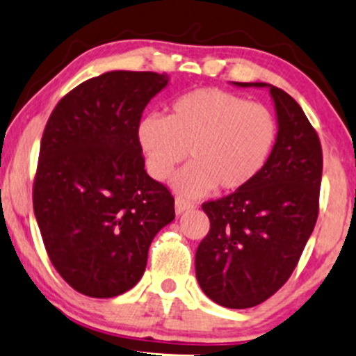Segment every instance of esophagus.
I'll list each match as a JSON object with an SVG mask.
<instances>
[{"mask_svg":"<svg viewBox=\"0 0 356 356\" xmlns=\"http://www.w3.org/2000/svg\"><path fill=\"white\" fill-rule=\"evenodd\" d=\"M192 207H194L192 204L182 201V199H175V214H177V216L184 214L186 211H191Z\"/></svg>","mask_w":356,"mask_h":356,"instance_id":"1","label":"esophagus"}]
</instances>
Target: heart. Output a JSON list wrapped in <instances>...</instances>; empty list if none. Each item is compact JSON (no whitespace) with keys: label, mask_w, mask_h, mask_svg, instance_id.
Listing matches in <instances>:
<instances>
[{"label":"heart","mask_w":356,"mask_h":356,"mask_svg":"<svg viewBox=\"0 0 356 356\" xmlns=\"http://www.w3.org/2000/svg\"><path fill=\"white\" fill-rule=\"evenodd\" d=\"M137 140L155 181L170 177L189 152L192 164L175 175L172 187L182 197L197 199L216 187H246L271 154L276 120L264 105L199 88L175 100L165 118H142Z\"/></svg>","instance_id":"1"}]
</instances>
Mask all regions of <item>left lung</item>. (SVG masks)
Segmentation results:
<instances>
[{"label": "left lung", "mask_w": 356, "mask_h": 356, "mask_svg": "<svg viewBox=\"0 0 356 356\" xmlns=\"http://www.w3.org/2000/svg\"><path fill=\"white\" fill-rule=\"evenodd\" d=\"M232 85L269 90L277 134L246 187L202 204L211 229L195 251V277L214 303L243 309L266 301L295 271L316 224L323 154L293 97L263 81Z\"/></svg>", "instance_id": "left-lung-1"}]
</instances>
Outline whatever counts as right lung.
<instances>
[{
    "label": "right lung",
    "mask_w": 356,
    "mask_h": 356,
    "mask_svg": "<svg viewBox=\"0 0 356 356\" xmlns=\"http://www.w3.org/2000/svg\"><path fill=\"white\" fill-rule=\"evenodd\" d=\"M169 75L115 70L58 102L44 127L33 211L50 261L85 296L113 298L138 283L174 197L144 169L137 127Z\"/></svg>",
    "instance_id": "1"
}]
</instances>
